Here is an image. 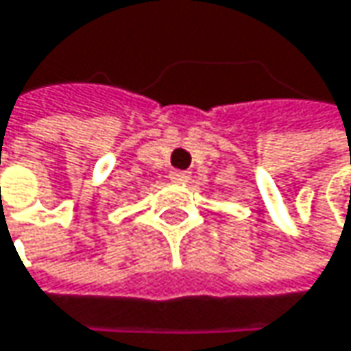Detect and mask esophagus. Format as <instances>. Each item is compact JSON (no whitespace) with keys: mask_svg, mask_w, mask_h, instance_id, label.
<instances>
[{"mask_svg":"<svg viewBox=\"0 0 351 351\" xmlns=\"http://www.w3.org/2000/svg\"><path fill=\"white\" fill-rule=\"evenodd\" d=\"M189 178H191V175L184 173V171H173V173H171V180H173V182H186Z\"/></svg>","mask_w":351,"mask_h":351,"instance_id":"34e87169","label":"esophagus"}]
</instances>
